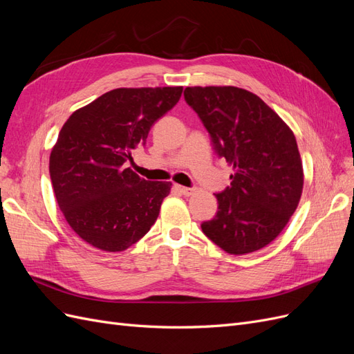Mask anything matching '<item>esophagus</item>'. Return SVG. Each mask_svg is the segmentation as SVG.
Returning a JSON list of instances; mask_svg holds the SVG:
<instances>
[{"instance_id":"34e87169","label":"esophagus","mask_w":354,"mask_h":354,"mask_svg":"<svg viewBox=\"0 0 354 354\" xmlns=\"http://www.w3.org/2000/svg\"><path fill=\"white\" fill-rule=\"evenodd\" d=\"M176 189L180 192V194H183L185 196H190V195H194L195 192H196V189H194V187H185V186H176Z\"/></svg>"}]
</instances>
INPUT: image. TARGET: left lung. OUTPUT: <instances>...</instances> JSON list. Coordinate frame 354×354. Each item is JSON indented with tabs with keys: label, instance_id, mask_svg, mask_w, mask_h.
Instances as JSON below:
<instances>
[{
	"label": "left lung",
	"instance_id": "obj_1",
	"mask_svg": "<svg viewBox=\"0 0 354 354\" xmlns=\"http://www.w3.org/2000/svg\"><path fill=\"white\" fill-rule=\"evenodd\" d=\"M185 100L211 136L214 151L233 167L217 194L216 217L202 232L223 251L243 255L274 241L303 194L295 136L259 95L232 87H187Z\"/></svg>",
	"mask_w": 354,
	"mask_h": 354
}]
</instances>
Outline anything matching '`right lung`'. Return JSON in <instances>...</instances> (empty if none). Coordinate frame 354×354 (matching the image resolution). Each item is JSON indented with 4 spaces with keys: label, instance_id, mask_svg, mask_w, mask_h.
I'll use <instances>...</instances> for the list:
<instances>
[{
    "label": "right lung",
    "instance_id": "obj_1",
    "mask_svg": "<svg viewBox=\"0 0 354 354\" xmlns=\"http://www.w3.org/2000/svg\"><path fill=\"white\" fill-rule=\"evenodd\" d=\"M183 87L116 88L75 111L50 155L59 208L94 248L120 252L151 230L169 181H149L127 168L151 127L173 109Z\"/></svg>",
    "mask_w": 354,
    "mask_h": 354
}]
</instances>
